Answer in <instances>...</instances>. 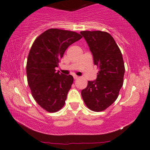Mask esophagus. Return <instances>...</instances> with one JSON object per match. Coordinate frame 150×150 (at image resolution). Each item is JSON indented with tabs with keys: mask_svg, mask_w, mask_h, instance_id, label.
I'll use <instances>...</instances> for the list:
<instances>
[{
	"mask_svg": "<svg viewBox=\"0 0 150 150\" xmlns=\"http://www.w3.org/2000/svg\"><path fill=\"white\" fill-rule=\"evenodd\" d=\"M78 78H79V77L77 76V75H75V76H74V79H77Z\"/></svg>",
	"mask_w": 150,
	"mask_h": 150,
	"instance_id": "34e87169",
	"label": "esophagus"
}]
</instances>
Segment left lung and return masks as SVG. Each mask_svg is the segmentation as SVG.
Here are the masks:
<instances>
[{
	"label": "left lung",
	"mask_w": 150,
	"mask_h": 150,
	"mask_svg": "<svg viewBox=\"0 0 150 150\" xmlns=\"http://www.w3.org/2000/svg\"><path fill=\"white\" fill-rule=\"evenodd\" d=\"M99 71L95 81H88L81 91L85 105L93 111H102L118 97L123 84L125 64L122 53L113 38L107 32L81 31Z\"/></svg>",
	"instance_id": "left-lung-1"
}]
</instances>
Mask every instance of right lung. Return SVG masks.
<instances>
[{
  "instance_id": "add662e5",
  "label": "right lung",
  "mask_w": 150,
  "mask_h": 150,
  "mask_svg": "<svg viewBox=\"0 0 150 150\" xmlns=\"http://www.w3.org/2000/svg\"><path fill=\"white\" fill-rule=\"evenodd\" d=\"M81 37L75 32L51 28L41 34L30 48L28 83L34 99L48 112H57L65 104L73 77L56 72L55 68L68 47Z\"/></svg>"
}]
</instances>
